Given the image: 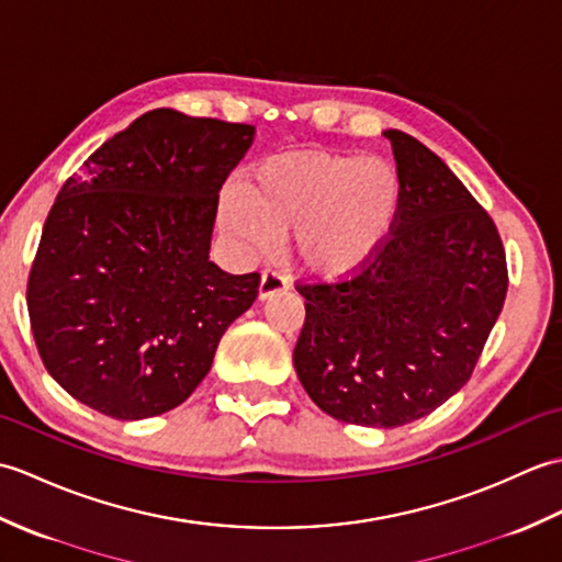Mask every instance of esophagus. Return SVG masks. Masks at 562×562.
<instances>
[{"label": "esophagus", "mask_w": 562, "mask_h": 562, "mask_svg": "<svg viewBox=\"0 0 562 562\" xmlns=\"http://www.w3.org/2000/svg\"><path fill=\"white\" fill-rule=\"evenodd\" d=\"M290 288V280L288 274L280 272V270H266L260 278V288H258V296L260 300H268V296L284 292Z\"/></svg>", "instance_id": "34e87169"}]
</instances>
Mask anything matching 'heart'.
<instances>
[{
  "label": "heart",
  "mask_w": 562,
  "mask_h": 562,
  "mask_svg": "<svg viewBox=\"0 0 562 562\" xmlns=\"http://www.w3.org/2000/svg\"><path fill=\"white\" fill-rule=\"evenodd\" d=\"M224 222L256 250L296 234V258L321 280L364 270L396 229L403 181L393 164L360 154H300L260 166Z\"/></svg>",
  "instance_id": "heart-1"
}]
</instances>
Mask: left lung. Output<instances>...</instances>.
<instances>
[{"label":"left lung","mask_w":562,"mask_h":562,"mask_svg":"<svg viewBox=\"0 0 562 562\" xmlns=\"http://www.w3.org/2000/svg\"><path fill=\"white\" fill-rule=\"evenodd\" d=\"M403 205L386 246L352 278L300 282L294 348L304 391L336 420L401 427L449 401L485 348L507 294L503 238L423 142L386 130Z\"/></svg>","instance_id":"1"}]
</instances>
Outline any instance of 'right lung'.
I'll return each instance as SVG.
<instances>
[{
	"label": "right lung",
	"mask_w": 562,
	"mask_h": 562,
	"mask_svg": "<svg viewBox=\"0 0 562 562\" xmlns=\"http://www.w3.org/2000/svg\"><path fill=\"white\" fill-rule=\"evenodd\" d=\"M256 127L157 109L67 178L29 274L35 348L59 386L115 420L181 405L260 274L210 260L220 190Z\"/></svg>",
	"instance_id": "right-lung-1"
}]
</instances>
